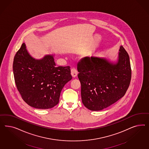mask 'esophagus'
<instances>
[{
    "instance_id": "34e87169",
    "label": "esophagus",
    "mask_w": 149,
    "mask_h": 149,
    "mask_svg": "<svg viewBox=\"0 0 149 149\" xmlns=\"http://www.w3.org/2000/svg\"><path fill=\"white\" fill-rule=\"evenodd\" d=\"M71 74L73 77H75L77 75V69L75 68H72L71 69Z\"/></svg>"
}]
</instances>
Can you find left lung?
Masks as SVG:
<instances>
[{"label":"left lung","instance_id":"obj_1","mask_svg":"<svg viewBox=\"0 0 149 149\" xmlns=\"http://www.w3.org/2000/svg\"><path fill=\"white\" fill-rule=\"evenodd\" d=\"M82 102L92 111H99L125 95L131 79L130 57L122 46L116 62L104 57H86L77 64Z\"/></svg>","mask_w":149,"mask_h":149}]
</instances>
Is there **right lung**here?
Returning a JSON list of instances; mask_svg holds the SVG:
<instances>
[{"instance_id": "1", "label": "right lung", "mask_w": 149, "mask_h": 149, "mask_svg": "<svg viewBox=\"0 0 149 149\" xmlns=\"http://www.w3.org/2000/svg\"><path fill=\"white\" fill-rule=\"evenodd\" d=\"M15 84L23 100L34 108L47 109L59 103L61 91L72 80L69 66L56 67L54 55L33 58L24 43L14 57Z\"/></svg>"}]
</instances>
